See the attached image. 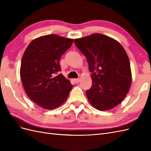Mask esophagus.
Instances as JSON below:
<instances>
[{"mask_svg": "<svg viewBox=\"0 0 151 151\" xmlns=\"http://www.w3.org/2000/svg\"><path fill=\"white\" fill-rule=\"evenodd\" d=\"M73 81H74V82L75 83H78L79 82V81H80V79L79 78H78V79H73Z\"/></svg>", "mask_w": 151, "mask_h": 151, "instance_id": "1", "label": "esophagus"}]
</instances>
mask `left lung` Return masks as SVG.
<instances>
[{
  "mask_svg": "<svg viewBox=\"0 0 151 151\" xmlns=\"http://www.w3.org/2000/svg\"><path fill=\"white\" fill-rule=\"evenodd\" d=\"M88 60L93 84L86 91L96 109L106 111L120 104L132 82L129 58L120 43L99 33L74 40Z\"/></svg>",
  "mask_w": 151,
  "mask_h": 151,
  "instance_id": "1",
  "label": "left lung"
}]
</instances>
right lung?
Listing matches in <instances>:
<instances>
[{
  "instance_id": "obj_1",
  "label": "right lung",
  "mask_w": 151,
  "mask_h": 151,
  "mask_svg": "<svg viewBox=\"0 0 151 151\" xmlns=\"http://www.w3.org/2000/svg\"><path fill=\"white\" fill-rule=\"evenodd\" d=\"M73 40L55 35L40 36L26 48L22 58L20 76L28 97L46 109L60 106L73 86L60 72L59 61Z\"/></svg>"
}]
</instances>
